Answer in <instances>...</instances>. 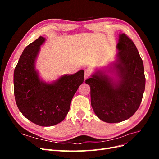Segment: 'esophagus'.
Listing matches in <instances>:
<instances>
[{
	"label": "esophagus",
	"mask_w": 159,
	"mask_h": 159,
	"mask_svg": "<svg viewBox=\"0 0 159 159\" xmlns=\"http://www.w3.org/2000/svg\"><path fill=\"white\" fill-rule=\"evenodd\" d=\"M90 75H91V73H90L89 71H85V76H84L85 81L89 78V77L90 76Z\"/></svg>",
	"instance_id": "esophagus-1"
}]
</instances>
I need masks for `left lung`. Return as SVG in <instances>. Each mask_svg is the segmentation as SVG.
Here are the masks:
<instances>
[{"instance_id":"1","label":"left lung","mask_w":159,"mask_h":159,"mask_svg":"<svg viewBox=\"0 0 159 159\" xmlns=\"http://www.w3.org/2000/svg\"><path fill=\"white\" fill-rule=\"evenodd\" d=\"M117 49L119 52L113 62L85 80L90 86L94 113L109 123L133 116L140 106L145 88L143 62L133 42L125 34H120Z\"/></svg>"}]
</instances>
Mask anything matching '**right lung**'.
Here are the masks:
<instances>
[{
	"label": "right lung",
	"instance_id": "1",
	"mask_svg": "<svg viewBox=\"0 0 159 159\" xmlns=\"http://www.w3.org/2000/svg\"><path fill=\"white\" fill-rule=\"evenodd\" d=\"M45 40L40 36L24 50L14 71V93L24 116L38 125L50 127L65 119L72 98L84 82V71L64 75L52 83L43 81L36 61Z\"/></svg>",
	"mask_w": 159,
	"mask_h": 159
}]
</instances>
